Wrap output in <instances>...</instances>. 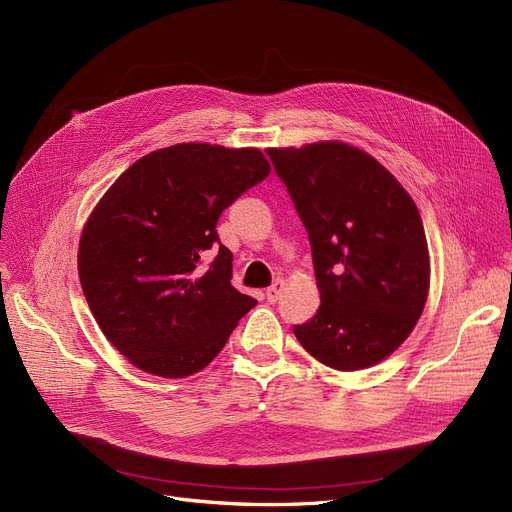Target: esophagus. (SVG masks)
I'll list each match as a JSON object with an SVG mask.
<instances>
[{"label": "esophagus", "instance_id": "obj_1", "mask_svg": "<svg viewBox=\"0 0 512 512\" xmlns=\"http://www.w3.org/2000/svg\"><path fill=\"white\" fill-rule=\"evenodd\" d=\"M282 288H284V282H282V280H276L270 288H267V290H265V299H267V303H276V301L280 299Z\"/></svg>", "mask_w": 512, "mask_h": 512}]
</instances>
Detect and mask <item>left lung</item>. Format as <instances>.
I'll return each instance as SVG.
<instances>
[{
	"mask_svg": "<svg viewBox=\"0 0 512 512\" xmlns=\"http://www.w3.org/2000/svg\"><path fill=\"white\" fill-rule=\"evenodd\" d=\"M265 153L307 228L321 292V307L294 334L328 367L380 363L411 334L427 299V240L413 199L351 145Z\"/></svg>",
	"mask_w": 512,
	"mask_h": 512,
	"instance_id": "left-lung-1",
	"label": "left lung"
}]
</instances>
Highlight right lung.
I'll return each mask as SVG.
<instances>
[{
    "mask_svg": "<svg viewBox=\"0 0 512 512\" xmlns=\"http://www.w3.org/2000/svg\"><path fill=\"white\" fill-rule=\"evenodd\" d=\"M267 174L259 149L180 143L134 161L97 203L78 276L101 332L130 363L161 378L193 375L257 305L230 284L232 253L215 224Z\"/></svg>",
    "mask_w": 512,
    "mask_h": 512,
    "instance_id": "right-lung-1",
    "label": "right lung"
}]
</instances>
